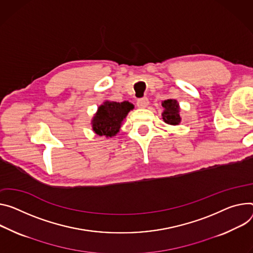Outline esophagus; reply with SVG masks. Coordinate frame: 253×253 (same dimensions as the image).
<instances>
[{
  "label": "esophagus",
  "mask_w": 253,
  "mask_h": 253,
  "mask_svg": "<svg viewBox=\"0 0 253 253\" xmlns=\"http://www.w3.org/2000/svg\"><path fill=\"white\" fill-rule=\"evenodd\" d=\"M149 105V101L147 98H141L137 100V106L139 108H146Z\"/></svg>",
  "instance_id": "esophagus-1"
}]
</instances>
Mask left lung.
I'll return each mask as SVG.
<instances>
[{
	"label": "left lung",
	"mask_w": 253,
	"mask_h": 253,
	"mask_svg": "<svg viewBox=\"0 0 253 253\" xmlns=\"http://www.w3.org/2000/svg\"><path fill=\"white\" fill-rule=\"evenodd\" d=\"M164 113L163 119L167 124L169 125H178L181 118L179 116V106L176 100L169 99L163 102Z\"/></svg>",
	"instance_id": "1"
}]
</instances>
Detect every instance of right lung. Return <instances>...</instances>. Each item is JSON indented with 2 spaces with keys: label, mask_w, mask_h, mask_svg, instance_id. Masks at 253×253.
Here are the masks:
<instances>
[{
  "label": "right lung",
  "mask_w": 253,
  "mask_h": 253,
  "mask_svg": "<svg viewBox=\"0 0 253 253\" xmlns=\"http://www.w3.org/2000/svg\"><path fill=\"white\" fill-rule=\"evenodd\" d=\"M134 106L128 101L122 103L106 101L99 108L91 120V127L100 136L112 137L121 128L122 122Z\"/></svg>",
  "instance_id": "obj_1"
}]
</instances>
